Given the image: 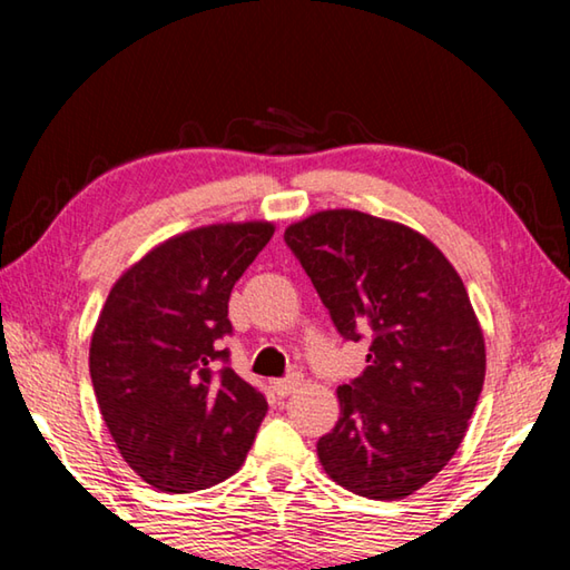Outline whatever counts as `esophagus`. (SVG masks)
<instances>
[{
	"label": "esophagus",
	"instance_id": "obj_1",
	"mask_svg": "<svg viewBox=\"0 0 570 570\" xmlns=\"http://www.w3.org/2000/svg\"><path fill=\"white\" fill-rule=\"evenodd\" d=\"M296 387H298L296 374H292V377H286V380H276L274 382V392L278 394V397H288V394L296 392Z\"/></svg>",
	"mask_w": 570,
	"mask_h": 570
}]
</instances>
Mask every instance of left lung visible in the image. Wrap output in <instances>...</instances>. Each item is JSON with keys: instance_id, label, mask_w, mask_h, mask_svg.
Wrapping results in <instances>:
<instances>
[{"instance_id": "1", "label": "left lung", "mask_w": 570, "mask_h": 570, "mask_svg": "<svg viewBox=\"0 0 570 570\" xmlns=\"http://www.w3.org/2000/svg\"><path fill=\"white\" fill-rule=\"evenodd\" d=\"M346 342H370L342 384L340 422L316 442L336 485L412 495L455 455L485 380V342L462 278L417 230L322 210L284 234Z\"/></svg>"}]
</instances>
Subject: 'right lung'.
I'll return each instance as SVG.
<instances>
[{
    "instance_id": "obj_1",
    "label": "right lung",
    "mask_w": 570,
    "mask_h": 570,
    "mask_svg": "<svg viewBox=\"0 0 570 570\" xmlns=\"http://www.w3.org/2000/svg\"><path fill=\"white\" fill-rule=\"evenodd\" d=\"M274 226L188 230L130 266L90 342V377L125 462L163 493L218 485L244 465L266 417L264 392L230 370V288Z\"/></svg>"
}]
</instances>
